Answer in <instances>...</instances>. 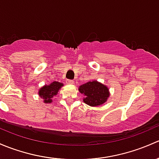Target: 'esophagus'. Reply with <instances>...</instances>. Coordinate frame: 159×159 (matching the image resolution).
<instances>
[{"label":"esophagus","instance_id":"obj_1","mask_svg":"<svg viewBox=\"0 0 159 159\" xmlns=\"http://www.w3.org/2000/svg\"><path fill=\"white\" fill-rule=\"evenodd\" d=\"M66 84H68V85H73V83H74V81H73V80H66Z\"/></svg>","mask_w":159,"mask_h":159}]
</instances>
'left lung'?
Listing matches in <instances>:
<instances>
[{"instance_id":"obj_1","label":"left lung","mask_w":159,"mask_h":159,"mask_svg":"<svg viewBox=\"0 0 159 159\" xmlns=\"http://www.w3.org/2000/svg\"><path fill=\"white\" fill-rule=\"evenodd\" d=\"M78 89L85 96L83 102L90 106H101L107 101L110 96L109 88L97 80L87 82L81 85Z\"/></svg>"}]
</instances>
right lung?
<instances>
[{"mask_svg": "<svg viewBox=\"0 0 159 159\" xmlns=\"http://www.w3.org/2000/svg\"><path fill=\"white\" fill-rule=\"evenodd\" d=\"M63 84L62 83L54 81L49 85H44L38 91V95L43 99L44 103H51L53 102V97L57 96L59 90L61 89Z\"/></svg>", "mask_w": 159, "mask_h": 159, "instance_id": "obj_1", "label": "right lung"}]
</instances>
